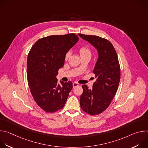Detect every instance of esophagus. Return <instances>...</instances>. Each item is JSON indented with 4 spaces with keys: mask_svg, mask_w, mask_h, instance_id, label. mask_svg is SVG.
<instances>
[{
    "mask_svg": "<svg viewBox=\"0 0 148 148\" xmlns=\"http://www.w3.org/2000/svg\"><path fill=\"white\" fill-rule=\"evenodd\" d=\"M79 85V84L78 83H77V82H73V88H75V87H76L77 86H78Z\"/></svg>",
    "mask_w": 148,
    "mask_h": 148,
    "instance_id": "1",
    "label": "esophagus"
}]
</instances>
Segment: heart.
I'll return each instance as SVG.
<instances>
[{"mask_svg":"<svg viewBox=\"0 0 148 148\" xmlns=\"http://www.w3.org/2000/svg\"><path fill=\"white\" fill-rule=\"evenodd\" d=\"M79 53H80V55L81 56H90L91 55V51L90 50V49L87 47H82L80 48L79 49ZM71 56V52L70 51H69L67 53L66 55V57H65V59L66 60H67L69 57H70Z\"/></svg>","mask_w":148,"mask_h":148,"instance_id":"b5f03b06","label":"heart"}]
</instances>
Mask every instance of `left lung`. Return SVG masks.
<instances>
[{
    "label": "left lung",
    "instance_id": "1",
    "mask_svg": "<svg viewBox=\"0 0 148 148\" xmlns=\"http://www.w3.org/2000/svg\"><path fill=\"white\" fill-rule=\"evenodd\" d=\"M78 36L90 43L97 50L98 56L93 70L96 81L92 89L87 85L82 86L80 106L90 115H98L108 107L118 90L121 77L118 58L108 40L93 35Z\"/></svg>",
    "mask_w": 148,
    "mask_h": 148
}]
</instances>
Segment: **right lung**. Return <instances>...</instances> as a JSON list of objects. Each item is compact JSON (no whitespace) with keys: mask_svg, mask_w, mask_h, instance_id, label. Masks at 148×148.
<instances>
[{"mask_svg":"<svg viewBox=\"0 0 148 148\" xmlns=\"http://www.w3.org/2000/svg\"><path fill=\"white\" fill-rule=\"evenodd\" d=\"M79 40L74 33L53 35L39 39L27 57V76L33 97L47 112L64 107L73 88L71 81L58 82V71L64 64L65 57Z\"/></svg>","mask_w":148,"mask_h":148,"instance_id":"obj_1","label":"right lung"}]
</instances>
